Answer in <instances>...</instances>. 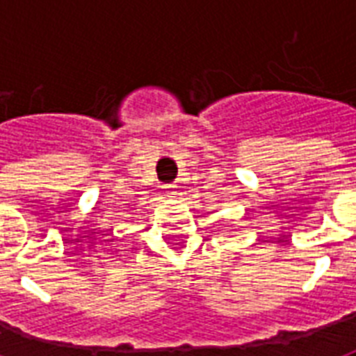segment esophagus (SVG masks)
I'll use <instances>...</instances> for the list:
<instances>
[{"instance_id":"esophagus-1","label":"esophagus","mask_w":356,"mask_h":356,"mask_svg":"<svg viewBox=\"0 0 356 356\" xmlns=\"http://www.w3.org/2000/svg\"><path fill=\"white\" fill-rule=\"evenodd\" d=\"M164 194H166L168 197H175V195H177V186H175V184H166V186H164Z\"/></svg>"}]
</instances>
